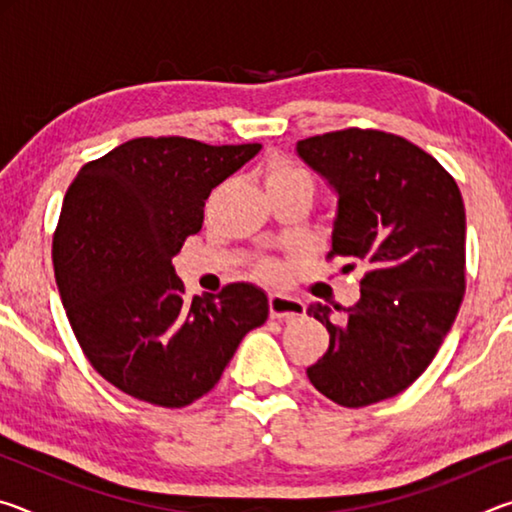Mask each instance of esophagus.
<instances>
[{"label":"esophagus","mask_w":512,"mask_h":512,"mask_svg":"<svg viewBox=\"0 0 512 512\" xmlns=\"http://www.w3.org/2000/svg\"><path fill=\"white\" fill-rule=\"evenodd\" d=\"M268 311H271V318L291 320V318L305 316V305H302V302L296 298L280 296V293H271V298H268Z\"/></svg>","instance_id":"obj_1"}]
</instances>
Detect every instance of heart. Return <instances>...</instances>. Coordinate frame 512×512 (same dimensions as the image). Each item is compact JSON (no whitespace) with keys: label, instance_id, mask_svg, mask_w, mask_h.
I'll return each mask as SVG.
<instances>
[{"label":"heart","instance_id":"obj_1","mask_svg":"<svg viewBox=\"0 0 512 512\" xmlns=\"http://www.w3.org/2000/svg\"><path fill=\"white\" fill-rule=\"evenodd\" d=\"M293 180H302V183H311L309 173L293 164L289 160H275L266 171V185H277V183H293ZM275 266H266L264 275H275Z\"/></svg>","mask_w":512,"mask_h":512}]
</instances>
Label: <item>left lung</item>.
<instances>
[{
    "label": "left lung",
    "mask_w": 512,
    "mask_h": 512,
    "mask_svg": "<svg viewBox=\"0 0 512 512\" xmlns=\"http://www.w3.org/2000/svg\"><path fill=\"white\" fill-rule=\"evenodd\" d=\"M296 153L336 194L329 255L370 266L357 305L307 309L329 332L309 381L359 409L409 388L452 329L465 291L463 196L436 158L391 133L348 128L300 140Z\"/></svg>",
    "instance_id": "obj_1"
}]
</instances>
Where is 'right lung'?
<instances>
[{"instance_id": "1", "label": "right lung", "mask_w": 512, "mask_h": 512, "mask_svg": "<svg viewBox=\"0 0 512 512\" xmlns=\"http://www.w3.org/2000/svg\"><path fill=\"white\" fill-rule=\"evenodd\" d=\"M259 151L137 137L69 185L54 235L56 284L85 357L121 393L167 409L192 404L268 318L255 284L187 300L171 264L201 230L212 189Z\"/></svg>"}]
</instances>
